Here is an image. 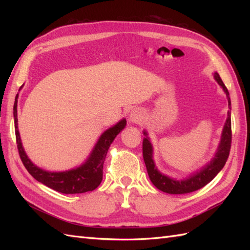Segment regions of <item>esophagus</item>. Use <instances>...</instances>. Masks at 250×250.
I'll use <instances>...</instances> for the list:
<instances>
[{
    "label": "esophagus",
    "instance_id": "obj_1",
    "mask_svg": "<svg viewBox=\"0 0 250 250\" xmlns=\"http://www.w3.org/2000/svg\"><path fill=\"white\" fill-rule=\"evenodd\" d=\"M143 119V116L142 114L140 113V111L137 110H133L132 113L130 114V120L132 122H141Z\"/></svg>",
    "mask_w": 250,
    "mask_h": 250
}]
</instances>
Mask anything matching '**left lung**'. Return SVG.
Masks as SVG:
<instances>
[{
	"label": "left lung",
	"instance_id": "left-lung-1",
	"mask_svg": "<svg viewBox=\"0 0 250 250\" xmlns=\"http://www.w3.org/2000/svg\"><path fill=\"white\" fill-rule=\"evenodd\" d=\"M215 79L222 87V89L225 90V92L228 97V102H229V108L231 109V101H230L229 91H228L224 82H222V79L217 73H215ZM144 134L146 135V132H144ZM231 143H232L231 113L229 111V113H228V118H227L224 131H222L221 142L219 144L218 151H217L213 160L210 161V163L207 164L205 167L202 168L200 172L194 174L193 176L189 177L188 179L174 180L172 178L167 177L166 175H162L158 171L157 167H155V163H153V160H152V147L149 140H148L147 137H145L144 141H143V157H144L148 176H149L151 183L155 185L159 190L163 191V192L171 193V194H183V193L193 192V191L203 188L204 186H206L209 182H211L216 175L221 171V168L225 167L228 158H229Z\"/></svg>",
	"mask_w": 250,
	"mask_h": 250
}]
</instances>
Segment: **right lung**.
I'll return each mask as SVG.
<instances>
[{"label":"right lung","instance_id":"add662e5","mask_svg":"<svg viewBox=\"0 0 250 250\" xmlns=\"http://www.w3.org/2000/svg\"><path fill=\"white\" fill-rule=\"evenodd\" d=\"M17 102L18 94L16 95L14 104V118H15V133L16 142H17V148L21 161H22L24 167L26 168L32 176L37 182L44 184L47 187L54 189L58 192L65 194L74 193H83L87 191H92L101 184L103 179V164L107 153L108 148L115 137L125 129L126 125L125 119H122L113 128L105 131L101 135L100 140L95 145L91 155H90L88 161L75 169H71L67 172L50 173L43 171V169L35 167L30 161L28 156L21 144L19 131H18V119H17Z\"/></svg>","mask_w":250,"mask_h":250}]
</instances>
